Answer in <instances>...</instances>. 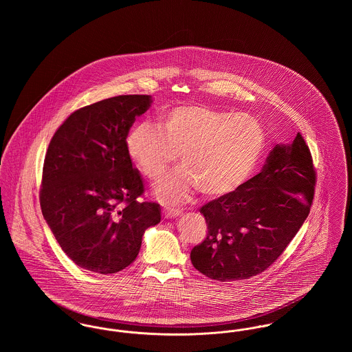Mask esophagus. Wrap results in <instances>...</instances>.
I'll list each match as a JSON object with an SVG mask.
<instances>
[{
    "instance_id": "esophagus-1",
    "label": "esophagus",
    "mask_w": 352,
    "mask_h": 352,
    "mask_svg": "<svg viewBox=\"0 0 352 352\" xmlns=\"http://www.w3.org/2000/svg\"><path fill=\"white\" fill-rule=\"evenodd\" d=\"M181 215L179 210H174V208H165L164 210V217L166 219L177 218Z\"/></svg>"
}]
</instances>
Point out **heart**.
Returning a JSON list of instances; mask_svg holds the SVG:
<instances>
[{"label": "heart", "mask_w": 352, "mask_h": 352, "mask_svg": "<svg viewBox=\"0 0 352 352\" xmlns=\"http://www.w3.org/2000/svg\"><path fill=\"white\" fill-rule=\"evenodd\" d=\"M267 134L257 118L206 105L186 104L160 116V128L138 122L126 135V151L151 179L177 160L184 168L154 186L158 201L178 204L199 190L207 198L236 191L257 168Z\"/></svg>", "instance_id": "b5f03b06"}]
</instances>
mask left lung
Here are the masks:
<instances>
[{"mask_svg": "<svg viewBox=\"0 0 352 352\" xmlns=\"http://www.w3.org/2000/svg\"><path fill=\"white\" fill-rule=\"evenodd\" d=\"M314 184L311 154L301 134L274 145L257 175L201 207L208 234L191 251L194 268L223 283L264 272L307 218Z\"/></svg>", "mask_w": 352, "mask_h": 352, "instance_id": "obj_1", "label": "left lung"}]
</instances>
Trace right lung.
<instances>
[{"mask_svg": "<svg viewBox=\"0 0 352 352\" xmlns=\"http://www.w3.org/2000/svg\"><path fill=\"white\" fill-rule=\"evenodd\" d=\"M151 95H122L75 111L51 138L41 207L60 248L80 268L111 274L135 260L145 231L161 221L157 203L138 201L142 179L126 151Z\"/></svg>", "mask_w": 352, "mask_h": 352, "instance_id": "add662e5", "label": "right lung"}]
</instances>
